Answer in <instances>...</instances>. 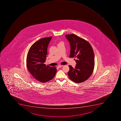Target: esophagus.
I'll use <instances>...</instances> for the list:
<instances>
[{"label": "esophagus", "mask_w": 121, "mask_h": 121, "mask_svg": "<svg viewBox=\"0 0 121 121\" xmlns=\"http://www.w3.org/2000/svg\"><path fill=\"white\" fill-rule=\"evenodd\" d=\"M62 66H63V65H59L57 66V67L59 68H61V67H62Z\"/></svg>", "instance_id": "1"}]
</instances>
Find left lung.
Listing matches in <instances>:
<instances>
[{
	"label": "left lung",
	"instance_id": "1",
	"mask_svg": "<svg viewBox=\"0 0 121 121\" xmlns=\"http://www.w3.org/2000/svg\"><path fill=\"white\" fill-rule=\"evenodd\" d=\"M69 42L70 58L76 57L75 68L69 65L68 73L70 80L76 83H81L91 75L95 67V56L90 44L86 40L73 34L65 35Z\"/></svg>",
	"mask_w": 121,
	"mask_h": 121
}]
</instances>
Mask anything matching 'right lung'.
<instances>
[{
    "label": "right lung",
    "mask_w": 121,
    "mask_h": 121,
    "mask_svg": "<svg viewBox=\"0 0 121 121\" xmlns=\"http://www.w3.org/2000/svg\"><path fill=\"white\" fill-rule=\"evenodd\" d=\"M52 37L42 38L34 43L30 48L26 57L28 69L34 79L44 83L51 80L57 72L55 67L44 64L47 54V47Z\"/></svg>",
    "instance_id": "add662e5"
}]
</instances>
